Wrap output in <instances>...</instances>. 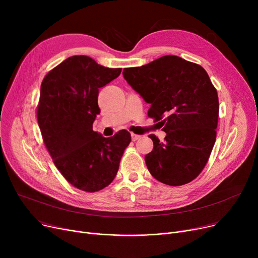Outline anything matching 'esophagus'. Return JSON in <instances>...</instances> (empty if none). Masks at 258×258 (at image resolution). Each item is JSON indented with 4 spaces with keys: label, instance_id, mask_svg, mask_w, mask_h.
Listing matches in <instances>:
<instances>
[{
    "label": "esophagus",
    "instance_id": "esophagus-1",
    "mask_svg": "<svg viewBox=\"0 0 258 258\" xmlns=\"http://www.w3.org/2000/svg\"><path fill=\"white\" fill-rule=\"evenodd\" d=\"M131 137H132V140L133 141H137V140H139L140 138H141V136H139V135H136V134H131Z\"/></svg>",
    "mask_w": 258,
    "mask_h": 258
}]
</instances>
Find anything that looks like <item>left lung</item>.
Wrapping results in <instances>:
<instances>
[{"mask_svg": "<svg viewBox=\"0 0 258 258\" xmlns=\"http://www.w3.org/2000/svg\"><path fill=\"white\" fill-rule=\"evenodd\" d=\"M127 84L150 103L148 117L160 121L164 142L150 135L153 151L145 163L153 177L170 186L195 180L204 169L216 138L219 97L204 68L165 55L123 69Z\"/></svg>", "mask_w": 258, "mask_h": 258, "instance_id": "1", "label": "left lung"}]
</instances>
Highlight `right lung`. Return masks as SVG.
I'll return each mask as SVG.
<instances>
[{
	"label": "right lung",
	"instance_id": "obj_1",
	"mask_svg": "<svg viewBox=\"0 0 258 258\" xmlns=\"http://www.w3.org/2000/svg\"><path fill=\"white\" fill-rule=\"evenodd\" d=\"M121 70L74 55L52 69L40 86L36 116L44 143L63 178L80 190L95 192L110 185L132 140L125 130L108 138L93 131L100 113L99 88Z\"/></svg>",
	"mask_w": 258,
	"mask_h": 258
}]
</instances>
